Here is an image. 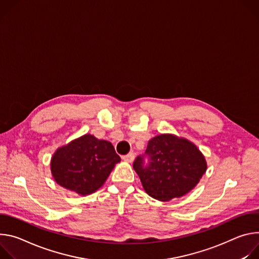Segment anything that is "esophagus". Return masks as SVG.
Wrapping results in <instances>:
<instances>
[{
  "mask_svg": "<svg viewBox=\"0 0 259 259\" xmlns=\"http://www.w3.org/2000/svg\"><path fill=\"white\" fill-rule=\"evenodd\" d=\"M134 158H135V153H133V152H130L128 154L122 156V159L125 161H128V162H132L134 160Z\"/></svg>",
  "mask_w": 259,
  "mask_h": 259,
  "instance_id": "34e87169",
  "label": "esophagus"
}]
</instances>
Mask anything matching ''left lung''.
I'll return each mask as SVG.
<instances>
[{"label":"left lung","mask_w":259,"mask_h":259,"mask_svg":"<svg viewBox=\"0 0 259 259\" xmlns=\"http://www.w3.org/2000/svg\"><path fill=\"white\" fill-rule=\"evenodd\" d=\"M133 165L145 191L161 202L189 192L207 169L206 159L196 146L173 135L152 138L145 153L137 156Z\"/></svg>","instance_id":"obj_1"}]
</instances>
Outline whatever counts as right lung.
Instances as JSON below:
<instances>
[{
	"label": "right lung",
	"mask_w": 259,
	"mask_h": 259,
	"mask_svg": "<svg viewBox=\"0 0 259 259\" xmlns=\"http://www.w3.org/2000/svg\"><path fill=\"white\" fill-rule=\"evenodd\" d=\"M119 161L110 142L84 135L56 150L51 173L57 184L85 195L98 190Z\"/></svg>",
	"instance_id": "1"
}]
</instances>
